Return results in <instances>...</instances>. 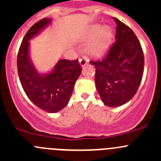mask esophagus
Listing matches in <instances>:
<instances>
[{"mask_svg":"<svg viewBox=\"0 0 161 161\" xmlns=\"http://www.w3.org/2000/svg\"><path fill=\"white\" fill-rule=\"evenodd\" d=\"M87 62H88V60H87L86 58H85V57H83L82 58H80V59H79V64H80V65L82 66V67L85 66L86 64H87Z\"/></svg>","mask_w":161,"mask_h":161,"instance_id":"34e87169","label":"esophagus"}]
</instances>
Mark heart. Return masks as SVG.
I'll list each match as a JSON object with an SVG mask.
<instances>
[{"mask_svg":"<svg viewBox=\"0 0 161 161\" xmlns=\"http://www.w3.org/2000/svg\"><path fill=\"white\" fill-rule=\"evenodd\" d=\"M87 37L93 39L89 46L88 52L94 57H100L109 47L112 37V30L109 26L100 27V25H92L88 32Z\"/></svg>","mask_w":161,"mask_h":161,"instance_id":"1","label":"heart"}]
</instances>
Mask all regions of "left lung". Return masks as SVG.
<instances>
[{"label":"left lung","instance_id":"1","mask_svg":"<svg viewBox=\"0 0 161 161\" xmlns=\"http://www.w3.org/2000/svg\"><path fill=\"white\" fill-rule=\"evenodd\" d=\"M117 25L115 43L95 66L96 87L106 106L120 107L137 92L144 70V56L137 36L128 25L114 18Z\"/></svg>","mask_w":161,"mask_h":161}]
</instances>
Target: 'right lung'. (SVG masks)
<instances>
[{"label":"right lung","instance_id":"right-lung-1","mask_svg":"<svg viewBox=\"0 0 161 161\" xmlns=\"http://www.w3.org/2000/svg\"><path fill=\"white\" fill-rule=\"evenodd\" d=\"M50 22V19H43L28 30L19 47L17 68L21 84L29 99L43 111L56 113L69 103L82 68L78 59H63L59 60L47 74H40L36 69L30 58L29 41Z\"/></svg>","mask_w":161,"mask_h":161}]
</instances>
